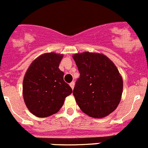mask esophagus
<instances>
[{"mask_svg": "<svg viewBox=\"0 0 148 148\" xmlns=\"http://www.w3.org/2000/svg\"><path fill=\"white\" fill-rule=\"evenodd\" d=\"M74 84H75V83H74V82H71V83L69 84V85H70V86H71V88H72V89H74Z\"/></svg>", "mask_w": 148, "mask_h": 148, "instance_id": "1", "label": "esophagus"}]
</instances>
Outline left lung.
Here are the masks:
<instances>
[{"label":"left lung","mask_w":148,"mask_h":148,"mask_svg":"<svg viewBox=\"0 0 148 148\" xmlns=\"http://www.w3.org/2000/svg\"><path fill=\"white\" fill-rule=\"evenodd\" d=\"M80 76L73 90L77 105L85 114L103 118L120 102L123 81L116 66L106 55L86 52L73 55Z\"/></svg>","instance_id":"obj_1"}]
</instances>
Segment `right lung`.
I'll use <instances>...</instances> for the list:
<instances>
[{"label": "right lung", "mask_w": 148, "mask_h": 148, "mask_svg": "<svg viewBox=\"0 0 148 148\" xmlns=\"http://www.w3.org/2000/svg\"><path fill=\"white\" fill-rule=\"evenodd\" d=\"M62 54L51 52L39 56L27 69L23 82V96L29 111L36 116L56 114L72 89L59 69Z\"/></svg>", "instance_id": "right-lung-1"}]
</instances>
